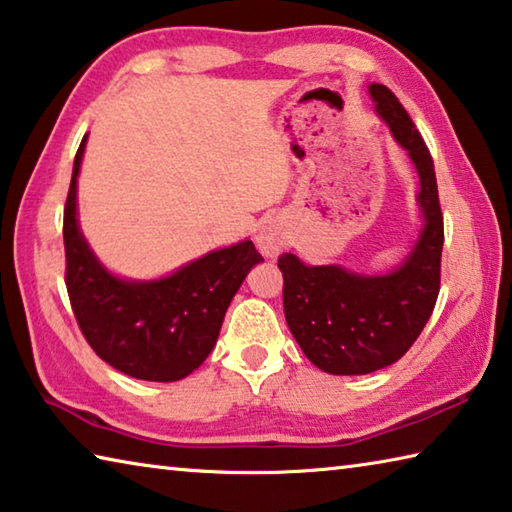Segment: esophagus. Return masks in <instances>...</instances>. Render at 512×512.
I'll return each instance as SVG.
<instances>
[{
	"instance_id": "34e87169",
	"label": "esophagus",
	"mask_w": 512,
	"mask_h": 512,
	"mask_svg": "<svg viewBox=\"0 0 512 512\" xmlns=\"http://www.w3.org/2000/svg\"><path fill=\"white\" fill-rule=\"evenodd\" d=\"M257 248L264 257H277L284 248V235L277 226H264L257 235Z\"/></svg>"
}]
</instances>
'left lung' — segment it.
Returning <instances> with one entry per match:
<instances>
[{"label":"left lung","instance_id":"left-lung-1","mask_svg":"<svg viewBox=\"0 0 512 512\" xmlns=\"http://www.w3.org/2000/svg\"><path fill=\"white\" fill-rule=\"evenodd\" d=\"M369 94L416 165L425 215L421 239L405 264L383 277L304 266L291 253L277 259L288 329L315 367L338 376L371 374L403 358L430 320L441 288L443 215L430 150L392 91L371 85Z\"/></svg>","mask_w":512,"mask_h":512}]
</instances>
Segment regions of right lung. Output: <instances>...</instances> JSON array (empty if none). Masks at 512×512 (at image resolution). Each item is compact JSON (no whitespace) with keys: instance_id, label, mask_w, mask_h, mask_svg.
I'll return each mask as SVG.
<instances>
[{"instance_id":"obj_1","label":"right lung","mask_w":512,"mask_h":512,"mask_svg":"<svg viewBox=\"0 0 512 512\" xmlns=\"http://www.w3.org/2000/svg\"><path fill=\"white\" fill-rule=\"evenodd\" d=\"M82 138L64 203V257L73 315L89 347L123 374L172 383L192 374L219 338L232 295L255 264L253 241L215 250L159 282H125L98 264L76 219Z\"/></svg>"}]
</instances>
